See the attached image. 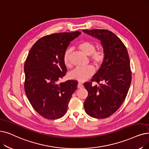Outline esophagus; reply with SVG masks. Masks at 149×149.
<instances>
[{
  "mask_svg": "<svg viewBox=\"0 0 149 149\" xmlns=\"http://www.w3.org/2000/svg\"><path fill=\"white\" fill-rule=\"evenodd\" d=\"M83 84L81 83H78V88H83Z\"/></svg>",
  "mask_w": 149,
  "mask_h": 149,
  "instance_id": "34e87169",
  "label": "esophagus"
}]
</instances>
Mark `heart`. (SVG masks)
Segmentation results:
<instances>
[{
  "label": "heart",
  "instance_id": "obj_1",
  "mask_svg": "<svg viewBox=\"0 0 149 149\" xmlns=\"http://www.w3.org/2000/svg\"><path fill=\"white\" fill-rule=\"evenodd\" d=\"M77 47L83 54L89 56V60L96 68H100L104 64L106 60V53L103 49H96L95 44L89 41L80 42ZM71 49H66L63 55V63L67 68H71L72 63L70 60ZM95 72L94 68L91 66L85 68H77L69 74L71 79L80 81H85L91 78Z\"/></svg>",
  "mask_w": 149,
  "mask_h": 149
}]
</instances>
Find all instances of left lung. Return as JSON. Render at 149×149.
<instances>
[{
    "label": "left lung",
    "mask_w": 149,
    "mask_h": 149,
    "mask_svg": "<svg viewBox=\"0 0 149 149\" xmlns=\"http://www.w3.org/2000/svg\"><path fill=\"white\" fill-rule=\"evenodd\" d=\"M101 41L106 60L91 82L84 86L88 95L84 103L86 113L94 118L113 114L124 102L132 81L130 58L124 44L113 32L104 29L83 30ZM96 82L99 86H93Z\"/></svg>",
    "instance_id": "left-lung-1"
}]
</instances>
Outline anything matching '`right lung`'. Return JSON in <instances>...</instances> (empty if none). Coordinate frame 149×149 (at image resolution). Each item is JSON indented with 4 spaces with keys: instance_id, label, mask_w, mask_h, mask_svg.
Instances as JSON below:
<instances>
[{
    "instance_id": "right-lung-1",
    "label": "right lung",
    "mask_w": 149,
    "mask_h": 149,
    "mask_svg": "<svg viewBox=\"0 0 149 149\" xmlns=\"http://www.w3.org/2000/svg\"><path fill=\"white\" fill-rule=\"evenodd\" d=\"M80 34L76 31L44 36L30 50L24 64V89L32 107L45 119L63 117L77 89L76 80L60 84L58 81L68 70L63 60L64 52Z\"/></svg>"
}]
</instances>
